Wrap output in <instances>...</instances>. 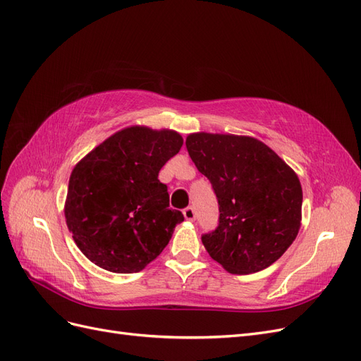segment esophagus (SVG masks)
I'll use <instances>...</instances> for the list:
<instances>
[{"label":"esophagus","instance_id":"1","mask_svg":"<svg viewBox=\"0 0 361 361\" xmlns=\"http://www.w3.org/2000/svg\"><path fill=\"white\" fill-rule=\"evenodd\" d=\"M183 216L187 218L188 221H194V220H195V211H194V207H191V206L185 207V209H183Z\"/></svg>","mask_w":361,"mask_h":361}]
</instances>
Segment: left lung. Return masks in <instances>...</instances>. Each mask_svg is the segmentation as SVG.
I'll use <instances>...</instances> for the list:
<instances>
[{"instance_id":"8db88e82","label":"left lung","mask_w":361,"mask_h":361,"mask_svg":"<svg viewBox=\"0 0 361 361\" xmlns=\"http://www.w3.org/2000/svg\"><path fill=\"white\" fill-rule=\"evenodd\" d=\"M188 154L212 183L218 227L202 243L232 274L268 268L290 247L301 226L300 179L274 150L253 137L197 133Z\"/></svg>"}]
</instances>
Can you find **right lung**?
Segmentation results:
<instances>
[{
  "label": "right lung",
  "mask_w": 361,
  "mask_h": 361,
  "mask_svg": "<svg viewBox=\"0 0 361 361\" xmlns=\"http://www.w3.org/2000/svg\"><path fill=\"white\" fill-rule=\"evenodd\" d=\"M182 145L174 130L129 126L73 167L64 216L75 244L94 265L133 274L166 248L183 215L170 207L158 173Z\"/></svg>",
  "instance_id": "add662e5"
}]
</instances>
